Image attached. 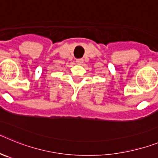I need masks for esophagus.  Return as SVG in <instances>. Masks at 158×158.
Here are the masks:
<instances>
[{"mask_svg": "<svg viewBox=\"0 0 158 158\" xmlns=\"http://www.w3.org/2000/svg\"><path fill=\"white\" fill-rule=\"evenodd\" d=\"M83 61L84 60L82 59V58H79V59L76 60V62L77 64H78V65H81V64L83 63Z\"/></svg>", "mask_w": 158, "mask_h": 158, "instance_id": "1", "label": "esophagus"}]
</instances>
